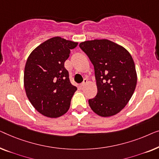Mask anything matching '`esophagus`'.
<instances>
[{"mask_svg":"<svg viewBox=\"0 0 159 159\" xmlns=\"http://www.w3.org/2000/svg\"><path fill=\"white\" fill-rule=\"evenodd\" d=\"M87 82H88V80H87V79H84V81H83V82L81 83V84H80V86H81V87L84 86L85 85H86V84H87Z\"/></svg>","mask_w":159,"mask_h":159,"instance_id":"34e87169","label":"esophagus"}]
</instances>
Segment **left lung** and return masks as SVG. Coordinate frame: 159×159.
Instances as JSON below:
<instances>
[{
	"instance_id": "1",
	"label": "left lung",
	"mask_w": 159,
	"mask_h": 159,
	"mask_svg": "<svg viewBox=\"0 0 159 159\" xmlns=\"http://www.w3.org/2000/svg\"><path fill=\"white\" fill-rule=\"evenodd\" d=\"M79 47L94 67L98 91L89 99V106L102 117L116 115L135 89L137 74L133 57L122 46L107 39L86 41Z\"/></svg>"
}]
</instances>
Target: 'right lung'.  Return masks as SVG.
Instances as JSON below:
<instances>
[{
	"mask_svg": "<svg viewBox=\"0 0 159 159\" xmlns=\"http://www.w3.org/2000/svg\"><path fill=\"white\" fill-rule=\"evenodd\" d=\"M77 42L55 37L31 53L24 69V88L33 107L46 117H58L70 107L77 88L64 66Z\"/></svg>",
	"mask_w": 159,
	"mask_h": 159,
	"instance_id": "obj_1",
	"label": "right lung"
}]
</instances>
